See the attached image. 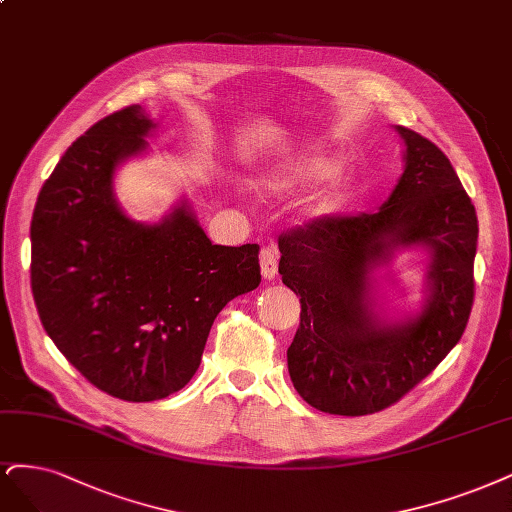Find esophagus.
<instances>
[{"label":"esophagus","instance_id":"esophagus-1","mask_svg":"<svg viewBox=\"0 0 512 512\" xmlns=\"http://www.w3.org/2000/svg\"><path fill=\"white\" fill-rule=\"evenodd\" d=\"M260 271H262V277L267 281L277 277V252L273 248H262V252H260Z\"/></svg>","mask_w":512,"mask_h":512}]
</instances>
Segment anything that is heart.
Wrapping results in <instances>:
<instances>
[{
    "mask_svg": "<svg viewBox=\"0 0 512 512\" xmlns=\"http://www.w3.org/2000/svg\"><path fill=\"white\" fill-rule=\"evenodd\" d=\"M313 180L317 182L301 205V218L307 222L337 216L354 197L356 175L343 165H334V158L326 152H301L262 169L258 186L269 195H288Z\"/></svg>",
    "mask_w": 512,
    "mask_h": 512,
    "instance_id": "1",
    "label": "heart"
}]
</instances>
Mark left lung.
Returning <instances> with one entry per match:
<instances>
[{"label": "left lung", "mask_w": 512, "mask_h": 512, "mask_svg": "<svg viewBox=\"0 0 512 512\" xmlns=\"http://www.w3.org/2000/svg\"><path fill=\"white\" fill-rule=\"evenodd\" d=\"M404 171L377 214L328 218L279 237L281 281L301 296L288 347L294 390L330 415L387 409L428 377L462 339L472 309L477 211L430 139L394 127ZM427 254L415 310L384 303L395 256Z\"/></svg>", "instance_id": "left-lung-1"}]
</instances>
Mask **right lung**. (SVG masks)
Here are the masks:
<instances>
[{"label":"right lung","mask_w":512,"mask_h":512,"mask_svg":"<svg viewBox=\"0 0 512 512\" xmlns=\"http://www.w3.org/2000/svg\"><path fill=\"white\" fill-rule=\"evenodd\" d=\"M156 122L129 105L67 148L31 220V290L61 354L101 392L167 398L197 373L216 315L260 284L256 243L211 245L186 195L156 222L116 199Z\"/></svg>","instance_id":"1"}]
</instances>
